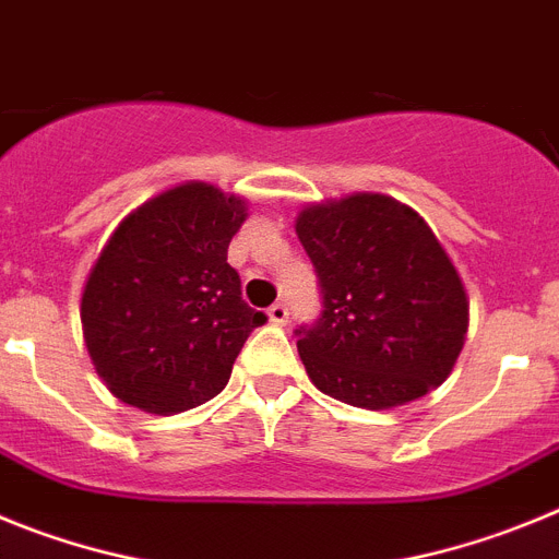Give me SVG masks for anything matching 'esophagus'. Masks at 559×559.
Listing matches in <instances>:
<instances>
[{"label":"esophagus","instance_id":"obj_1","mask_svg":"<svg viewBox=\"0 0 559 559\" xmlns=\"http://www.w3.org/2000/svg\"><path fill=\"white\" fill-rule=\"evenodd\" d=\"M269 319H271V324H280V328H283V324L288 322V308H285L283 302L271 305V308H269Z\"/></svg>","mask_w":559,"mask_h":559}]
</instances>
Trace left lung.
<instances>
[{
  "instance_id": "8db88e82",
  "label": "left lung",
  "mask_w": 559,
  "mask_h": 559,
  "mask_svg": "<svg viewBox=\"0 0 559 559\" xmlns=\"http://www.w3.org/2000/svg\"><path fill=\"white\" fill-rule=\"evenodd\" d=\"M296 235L322 285V319L296 341L319 392L383 412L445 383L471 302L431 226L380 192L308 204Z\"/></svg>"
}]
</instances>
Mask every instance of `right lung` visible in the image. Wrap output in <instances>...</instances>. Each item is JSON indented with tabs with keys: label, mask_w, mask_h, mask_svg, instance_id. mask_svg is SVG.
<instances>
[{
	"label": "right lung",
	"mask_w": 559,
	"mask_h": 559,
	"mask_svg": "<svg viewBox=\"0 0 559 559\" xmlns=\"http://www.w3.org/2000/svg\"><path fill=\"white\" fill-rule=\"evenodd\" d=\"M246 218V199L185 181L117 224L81 294L88 358L114 397L167 417L224 392L237 353L265 322L226 263Z\"/></svg>",
	"instance_id": "add662e5"
}]
</instances>
